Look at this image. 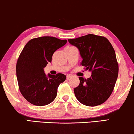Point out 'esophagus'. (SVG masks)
Wrapping results in <instances>:
<instances>
[{
  "label": "esophagus",
  "instance_id": "obj_1",
  "mask_svg": "<svg viewBox=\"0 0 134 134\" xmlns=\"http://www.w3.org/2000/svg\"><path fill=\"white\" fill-rule=\"evenodd\" d=\"M72 76V75H71V74H68L67 76H66V77H67V79H69L70 77H71Z\"/></svg>",
  "mask_w": 134,
  "mask_h": 134
}]
</instances>
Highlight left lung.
<instances>
[{"label":"left lung","mask_w":134,"mask_h":134,"mask_svg":"<svg viewBox=\"0 0 134 134\" xmlns=\"http://www.w3.org/2000/svg\"><path fill=\"white\" fill-rule=\"evenodd\" d=\"M79 49L81 65L91 72L90 78L79 77L80 84L74 90L76 98L83 105L94 107L108 99L118 75V65L114 49L105 37L89 34L69 39Z\"/></svg>","instance_id":"8db88e82"}]
</instances>
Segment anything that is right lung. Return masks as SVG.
<instances>
[{
	"mask_svg": "<svg viewBox=\"0 0 134 134\" xmlns=\"http://www.w3.org/2000/svg\"><path fill=\"white\" fill-rule=\"evenodd\" d=\"M66 42L43 36L30 40L24 47L16 64V76L21 94L30 103L44 106L55 99L58 86L66 77L61 73L47 76L44 68L52 62L54 53Z\"/></svg>",
	"mask_w": 134,
	"mask_h": 134,
	"instance_id": "1",
	"label": "right lung"
}]
</instances>
